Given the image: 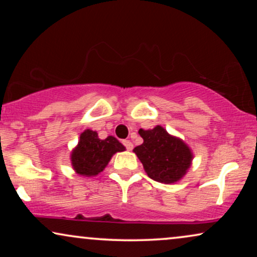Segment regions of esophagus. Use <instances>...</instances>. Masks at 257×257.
<instances>
[{
  "label": "esophagus",
  "instance_id": "1",
  "mask_svg": "<svg viewBox=\"0 0 257 257\" xmlns=\"http://www.w3.org/2000/svg\"><path fill=\"white\" fill-rule=\"evenodd\" d=\"M122 144H124L126 149H127V151H131L133 149V144H132L131 140H124V142H122Z\"/></svg>",
  "mask_w": 257,
  "mask_h": 257
}]
</instances>
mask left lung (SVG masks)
Listing matches in <instances>:
<instances>
[{"instance_id":"1","label":"left lung","mask_w":257,"mask_h":257,"mask_svg":"<svg viewBox=\"0 0 257 257\" xmlns=\"http://www.w3.org/2000/svg\"><path fill=\"white\" fill-rule=\"evenodd\" d=\"M139 135L144 143L135 147L133 152L142 161L146 174L161 184L180 181L192 166L194 154L191 147L160 125L152 130L140 128Z\"/></svg>"}]
</instances>
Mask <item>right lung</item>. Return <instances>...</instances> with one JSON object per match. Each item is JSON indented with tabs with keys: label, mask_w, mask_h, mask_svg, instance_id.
Masks as SVG:
<instances>
[{
	"label": "right lung",
	"mask_w": 257,
	"mask_h": 257,
	"mask_svg": "<svg viewBox=\"0 0 257 257\" xmlns=\"http://www.w3.org/2000/svg\"><path fill=\"white\" fill-rule=\"evenodd\" d=\"M125 150V146L114 137L99 139L96 131L86 128L80 133L78 144L70 154V160L77 174L87 178L96 177L105 170L115 153Z\"/></svg>",
	"instance_id": "right-lung-1"
}]
</instances>
